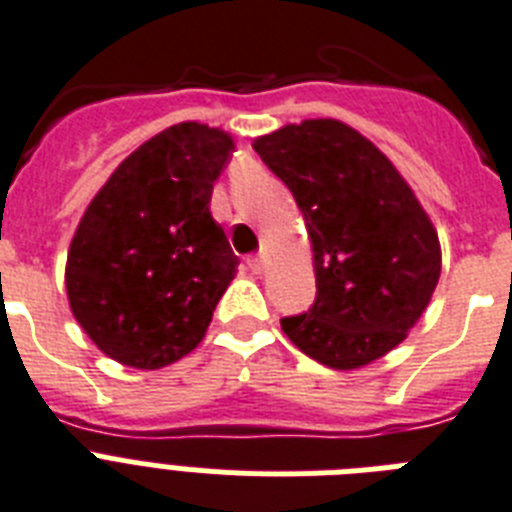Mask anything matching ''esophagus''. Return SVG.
Segmentation results:
<instances>
[{"label":"esophagus","instance_id":"34e87169","mask_svg":"<svg viewBox=\"0 0 512 512\" xmlns=\"http://www.w3.org/2000/svg\"><path fill=\"white\" fill-rule=\"evenodd\" d=\"M247 268L252 270V273H260V270H263V257H260V255L247 257Z\"/></svg>","mask_w":512,"mask_h":512}]
</instances>
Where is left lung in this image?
Masks as SVG:
<instances>
[{"mask_svg": "<svg viewBox=\"0 0 512 512\" xmlns=\"http://www.w3.org/2000/svg\"><path fill=\"white\" fill-rule=\"evenodd\" d=\"M297 199L313 244V307L281 318L294 347L334 371L394 350L442 273L434 223L392 160L342 120H302L255 139Z\"/></svg>", "mask_w": 512, "mask_h": 512, "instance_id": "1", "label": "left lung"}]
</instances>
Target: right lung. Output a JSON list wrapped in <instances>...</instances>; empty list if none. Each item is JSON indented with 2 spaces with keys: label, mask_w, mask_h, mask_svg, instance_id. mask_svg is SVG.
Wrapping results in <instances>:
<instances>
[{
  "label": "right lung",
  "mask_w": 512,
  "mask_h": 512,
  "mask_svg": "<svg viewBox=\"0 0 512 512\" xmlns=\"http://www.w3.org/2000/svg\"><path fill=\"white\" fill-rule=\"evenodd\" d=\"M234 139L178 123L120 162L68 249L70 310L107 357L157 371L189 355L239 257L210 215Z\"/></svg>",
  "instance_id": "add662e5"
}]
</instances>
